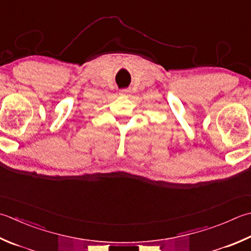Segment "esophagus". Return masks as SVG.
I'll list each match as a JSON object with an SVG mask.
<instances>
[{"label": "esophagus", "mask_w": 251, "mask_h": 251, "mask_svg": "<svg viewBox=\"0 0 251 251\" xmlns=\"http://www.w3.org/2000/svg\"><path fill=\"white\" fill-rule=\"evenodd\" d=\"M129 92H130V90H128V89H123V90L120 91V96L127 97V96L129 95Z\"/></svg>", "instance_id": "1"}]
</instances>
